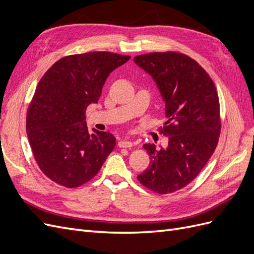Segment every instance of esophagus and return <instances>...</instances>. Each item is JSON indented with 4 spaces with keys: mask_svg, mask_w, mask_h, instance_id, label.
Masks as SVG:
<instances>
[{
    "mask_svg": "<svg viewBox=\"0 0 254 254\" xmlns=\"http://www.w3.org/2000/svg\"><path fill=\"white\" fill-rule=\"evenodd\" d=\"M132 145L133 144L131 141L123 140V141L119 142V147H122V148H130V147H132Z\"/></svg>",
    "mask_w": 254,
    "mask_h": 254,
    "instance_id": "34e87169",
    "label": "esophagus"
}]
</instances>
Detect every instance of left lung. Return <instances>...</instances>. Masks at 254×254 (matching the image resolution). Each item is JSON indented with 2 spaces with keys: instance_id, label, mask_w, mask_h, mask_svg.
<instances>
[{
  "instance_id": "1",
  "label": "left lung",
  "mask_w": 254,
  "mask_h": 254,
  "mask_svg": "<svg viewBox=\"0 0 254 254\" xmlns=\"http://www.w3.org/2000/svg\"><path fill=\"white\" fill-rule=\"evenodd\" d=\"M133 60L162 94L166 122L159 131L168 136L165 149L143 145L150 164L137 180L155 193H174L196 178L216 148L221 130L216 87L204 68L182 53L155 52Z\"/></svg>"
}]
</instances>
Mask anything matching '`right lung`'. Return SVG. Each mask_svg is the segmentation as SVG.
<instances>
[{
  "mask_svg": "<svg viewBox=\"0 0 254 254\" xmlns=\"http://www.w3.org/2000/svg\"><path fill=\"white\" fill-rule=\"evenodd\" d=\"M129 59L110 52L74 54L42 76L28 106L26 131L38 166L52 181L82 186L114 149L117 139L110 132L89 133L86 110L98 102L109 74Z\"/></svg>",
  "mask_w": 254,
  "mask_h": 254,
  "instance_id": "1",
  "label": "right lung"
}]
</instances>
